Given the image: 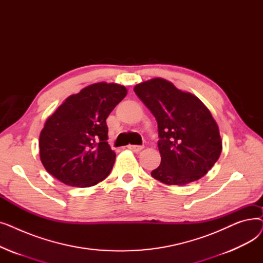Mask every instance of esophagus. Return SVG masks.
Listing matches in <instances>:
<instances>
[{
	"label": "esophagus",
	"instance_id": "1",
	"mask_svg": "<svg viewBox=\"0 0 263 263\" xmlns=\"http://www.w3.org/2000/svg\"><path fill=\"white\" fill-rule=\"evenodd\" d=\"M128 148L132 151H134V153H140L141 150H143V146H137V145H129Z\"/></svg>",
	"mask_w": 263,
	"mask_h": 263
}]
</instances>
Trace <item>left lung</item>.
I'll return each instance as SVG.
<instances>
[{
    "instance_id": "8db88e82",
    "label": "left lung",
    "mask_w": 263,
    "mask_h": 263,
    "mask_svg": "<svg viewBox=\"0 0 263 263\" xmlns=\"http://www.w3.org/2000/svg\"><path fill=\"white\" fill-rule=\"evenodd\" d=\"M134 91L158 122L161 164L151 176L168 185H185L202 178L223 148L209 108L196 96L162 78L142 82Z\"/></svg>"
}]
</instances>
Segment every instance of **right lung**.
<instances>
[{"instance_id": "1", "label": "right lung", "mask_w": 263, "mask_h": 263, "mask_svg": "<svg viewBox=\"0 0 263 263\" xmlns=\"http://www.w3.org/2000/svg\"><path fill=\"white\" fill-rule=\"evenodd\" d=\"M127 93L122 85L99 82L65 99L39 135L46 171L70 186L89 187L104 180L116 158L106 142L105 120Z\"/></svg>"}]
</instances>
